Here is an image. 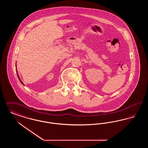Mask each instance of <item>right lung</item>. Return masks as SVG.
Returning a JSON list of instances; mask_svg holds the SVG:
<instances>
[{
  "instance_id": "add662e5",
  "label": "right lung",
  "mask_w": 148,
  "mask_h": 148,
  "mask_svg": "<svg viewBox=\"0 0 148 148\" xmlns=\"http://www.w3.org/2000/svg\"><path fill=\"white\" fill-rule=\"evenodd\" d=\"M16 73H17V71H16ZM17 74H18V73H17ZM18 78H19V80H20V81H21V83H22V84H23L24 85V84H23V82H21V79H20V78H19V75H18Z\"/></svg>"
}]
</instances>
